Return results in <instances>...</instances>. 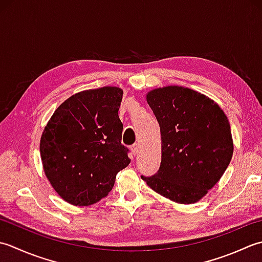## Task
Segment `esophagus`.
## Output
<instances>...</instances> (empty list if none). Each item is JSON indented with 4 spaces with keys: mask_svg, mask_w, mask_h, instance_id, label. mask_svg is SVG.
Wrapping results in <instances>:
<instances>
[{
    "mask_svg": "<svg viewBox=\"0 0 262 262\" xmlns=\"http://www.w3.org/2000/svg\"><path fill=\"white\" fill-rule=\"evenodd\" d=\"M131 150H132L133 155H138L139 152H140V146H139V143H135V145H132Z\"/></svg>",
    "mask_w": 262,
    "mask_h": 262,
    "instance_id": "34e87169",
    "label": "esophagus"
}]
</instances>
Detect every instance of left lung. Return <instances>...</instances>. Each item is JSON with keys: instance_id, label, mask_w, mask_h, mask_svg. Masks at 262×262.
<instances>
[{"instance_id": "obj_1", "label": "left lung", "mask_w": 262, "mask_h": 262, "mask_svg": "<svg viewBox=\"0 0 262 262\" xmlns=\"http://www.w3.org/2000/svg\"><path fill=\"white\" fill-rule=\"evenodd\" d=\"M161 126L162 163L141 179L149 188L178 204L190 205L208 193L231 162V126L220 105L181 86L152 89L146 95Z\"/></svg>"}]
</instances>
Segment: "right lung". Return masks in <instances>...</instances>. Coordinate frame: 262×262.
Wrapping results in <instances>:
<instances>
[{
  "mask_svg": "<svg viewBox=\"0 0 262 262\" xmlns=\"http://www.w3.org/2000/svg\"><path fill=\"white\" fill-rule=\"evenodd\" d=\"M123 90L101 87L72 95L58 106L40 138L46 178L73 206H89L107 195L116 174L130 164L121 143L119 108Z\"/></svg>",
  "mask_w": 262,
  "mask_h": 262,
  "instance_id": "1",
  "label": "right lung"
}]
</instances>
